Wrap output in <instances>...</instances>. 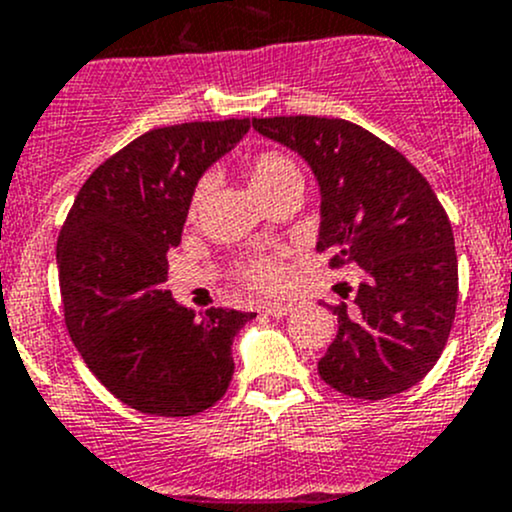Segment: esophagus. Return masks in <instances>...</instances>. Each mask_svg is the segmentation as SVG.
Returning a JSON list of instances; mask_svg holds the SVG:
<instances>
[{
	"label": "esophagus",
	"instance_id": "34e87169",
	"mask_svg": "<svg viewBox=\"0 0 512 512\" xmlns=\"http://www.w3.org/2000/svg\"><path fill=\"white\" fill-rule=\"evenodd\" d=\"M292 309H294L292 302H267V304H262V312L270 314V317H287Z\"/></svg>",
	"mask_w": 512,
	"mask_h": 512
}]
</instances>
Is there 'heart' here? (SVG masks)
<instances>
[{
	"label": "heart",
	"instance_id": "1",
	"mask_svg": "<svg viewBox=\"0 0 512 512\" xmlns=\"http://www.w3.org/2000/svg\"><path fill=\"white\" fill-rule=\"evenodd\" d=\"M247 183L250 190L255 193L257 200H262L265 195H270L272 190H277L280 185L289 183V180H302V170H299L297 160L285 156L280 151H262L257 156H252L245 165ZM205 195H208V183H198L193 190V198H190V215H195L203 205ZM282 277H285V267L277 257L272 255H260L247 260L240 267V280L245 285L262 289V292H270L282 285Z\"/></svg>",
	"mask_w": 512,
	"mask_h": 512
}]
</instances>
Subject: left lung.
<instances>
[{
  "instance_id": "obj_1",
  "label": "left lung",
  "mask_w": 512,
  "mask_h": 512,
  "mask_svg": "<svg viewBox=\"0 0 512 512\" xmlns=\"http://www.w3.org/2000/svg\"><path fill=\"white\" fill-rule=\"evenodd\" d=\"M252 126L312 168L322 195L317 250L334 252L329 267L364 270L352 302L332 307L339 329L319 359L322 381L366 401L411 389L446 347L458 302L453 230L436 193L396 148L344 118Z\"/></svg>"
}]
</instances>
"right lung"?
Returning a JSON list of instances; mask_svg holds the SVG:
<instances>
[{"instance_id":"add662e5","label":"right lung","mask_w":512,"mask_h":512,"mask_svg":"<svg viewBox=\"0 0 512 512\" xmlns=\"http://www.w3.org/2000/svg\"><path fill=\"white\" fill-rule=\"evenodd\" d=\"M250 118L153 128L89 175L56 242L66 329L94 376L131 409L195 416L225 396L232 339L255 312L173 299L168 250L180 245L200 175L240 143Z\"/></svg>"}]
</instances>
